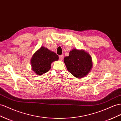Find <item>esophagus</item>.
<instances>
[{"instance_id": "obj_1", "label": "esophagus", "mask_w": 121, "mask_h": 121, "mask_svg": "<svg viewBox=\"0 0 121 121\" xmlns=\"http://www.w3.org/2000/svg\"><path fill=\"white\" fill-rule=\"evenodd\" d=\"M63 58H64V55H60V56H59V58H60V60H63Z\"/></svg>"}]
</instances>
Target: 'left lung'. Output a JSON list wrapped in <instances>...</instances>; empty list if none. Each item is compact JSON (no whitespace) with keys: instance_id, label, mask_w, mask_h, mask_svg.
<instances>
[{"instance_id":"obj_1","label":"left lung","mask_w":121,"mask_h":121,"mask_svg":"<svg viewBox=\"0 0 121 121\" xmlns=\"http://www.w3.org/2000/svg\"><path fill=\"white\" fill-rule=\"evenodd\" d=\"M64 61L68 71L78 79L87 75L93 67L92 57L84 50L72 49Z\"/></svg>"}]
</instances>
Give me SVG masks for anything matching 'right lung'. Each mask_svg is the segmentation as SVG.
<instances>
[{
	"label": "right lung",
	"instance_id": "right-lung-1",
	"mask_svg": "<svg viewBox=\"0 0 121 121\" xmlns=\"http://www.w3.org/2000/svg\"><path fill=\"white\" fill-rule=\"evenodd\" d=\"M58 56L48 49L42 46L35 52L30 60L32 70L37 75H41L50 70L51 65L58 60Z\"/></svg>",
	"mask_w": 121,
	"mask_h": 121
}]
</instances>
